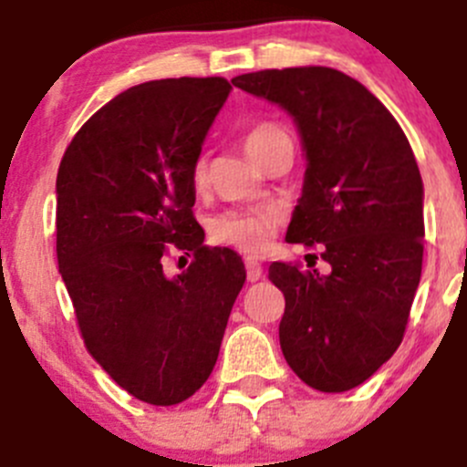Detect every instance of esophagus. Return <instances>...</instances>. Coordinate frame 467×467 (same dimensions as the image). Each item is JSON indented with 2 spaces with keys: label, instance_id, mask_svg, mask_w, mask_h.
Masks as SVG:
<instances>
[{
  "label": "esophagus",
  "instance_id": "1",
  "mask_svg": "<svg viewBox=\"0 0 467 467\" xmlns=\"http://www.w3.org/2000/svg\"><path fill=\"white\" fill-rule=\"evenodd\" d=\"M246 277L248 282L262 280V266L253 257H246Z\"/></svg>",
  "mask_w": 467,
  "mask_h": 467
}]
</instances>
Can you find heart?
Returning a JSON list of instances; mask_svg holds the SVG:
<instances>
[{
    "instance_id": "1",
    "label": "heart",
    "mask_w": 467,
    "mask_h": 467,
    "mask_svg": "<svg viewBox=\"0 0 467 467\" xmlns=\"http://www.w3.org/2000/svg\"><path fill=\"white\" fill-rule=\"evenodd\" d=\"M286 135L285 130L277 129L273 124H260L246 135L244 146L251 153L253 160H260L262 153L266 150V146L273 140ZM192 178H194V185H203L207 178V155L201 153L196 158L194 169H192ZM273 230H275V219L268 212H228L221 219H216L214 223V237L219 242L228 244V246L239 248L244 253H260L264 246L271 239Z\"/></svg>"
}]
</instances>
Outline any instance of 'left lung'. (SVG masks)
I'll list each match as a JSON object with an SVG mask.
<instances>
[{
	"label": "left lung",
	"mask_w": 467,
	"mask_h": 467,
	"mask_svg": "<svg viewBox=\"0 0 467 467\" xmlns=\"http://www.w3.org/2000/svg\"><path fill=\"white\" fill-rule=\"evenodd\" d=\"M233 86L298 124L307 171L286 242L321 244L329 273L273 262L268 280L285 294L286 364L312 389L343 393L389 361L407 329L425 237L416 155L384 103L338 69H262Z\"/></svg>",
	"instance_id": "1"
}]
</instances>
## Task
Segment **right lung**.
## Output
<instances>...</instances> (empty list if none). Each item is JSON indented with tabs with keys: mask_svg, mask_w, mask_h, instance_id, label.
I'll list each match as a JSON object with an SVG mask.
<instances>
[{
	"mask_svg": "<svg viewBox=\"0 0 467 467\" xmlns=\"http://www.w3.org/2000/svg\"><path fill=\"white\" fill-rule=\"evenodd\" d=\"M230 89L221 77L129 88L81 126L56 178L58 271L88 352L155 407L205 384L246 280L237 253L205 246L192 212V169ZM176 250L192 264L169 278Z\"/></svg>",
	"mask_w": 467,
	"mask_h": 467,
	"instance_id": "add662e5",
	"label": "right lung"
}]
</instances>
